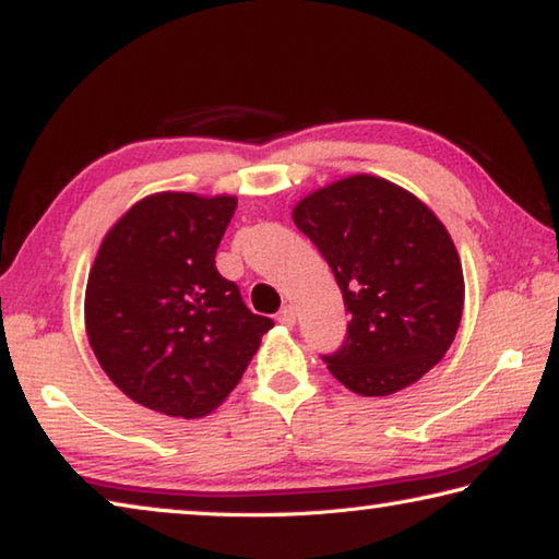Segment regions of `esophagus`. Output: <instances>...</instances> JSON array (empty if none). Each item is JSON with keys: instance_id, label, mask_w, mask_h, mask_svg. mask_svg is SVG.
I'll return each mask as SVG.
<instances>
[{"instance_id": "esophagus-1", "label": "esophagus", "mask_w": 559, "mask_h": 559, "mask_svg": "<svg viewBox=\"0 0 559 559\" xmlns=\"http://www.w3.org/2000/svg\"><path fill=\"white\" fill-rule=\"evenodd\" d=\"M278 323L286 325V328L296 325V308H293V306H283L281 313H278Z\"/></svg>"}]
</instances>
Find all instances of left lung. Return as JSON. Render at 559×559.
<instances>
[{
	"mask_svg": "<svg viewBox=\"0 0 559 559\" xmlns=\"http://www.w3.org/2000/svg\"><path fill=\"white\" fill-rule=\"evenodd\" d=\"M293 222L333 269L349 313L345 343L323 355L335 380L362 396L421 380L447 355L463 313L447 226L412 192L372 175L308 194Z\"/></svg>",
	"mask_w": 559,
	"mask_h": 559,
	"instance_id": "obj_1",
	"label": "left lung"
}]
</instances>
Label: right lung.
<instances>
[{
  "mask_svg": "<svg viewBox=\"0 0 559 559\" xmlns=\"http://www.w3.org/2000/svg\"><path fill=\"white\" fill-rule=\"evenodd\" d=\"M234 210L226 194H150L120 216L93 261L88 343L112 384L147 409L210 414L273 328L216 271Z\"/></svg>",
  "mask_w": 559,
  "mask_h": 559,
  "instance_id": "add662e5",
  "label": "right lung"
}]
</instances>
